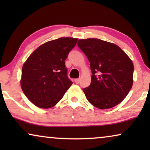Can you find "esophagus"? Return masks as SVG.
<instances>
[{
    "label": "esophagus",
    "instance_id": "esophagus-1",
    "mask_svg": "<svg viewBox=\"0 0 150 150\" xmlns=\"http://www.w3.org/2000/svg\"><path fill=\"white\" fill-rule=\"evenodd\" d=\"M75 83H76V84H79V83H80V81H81V79H75Z\"/></svg>",
    "mask_w": 150,
    "mask_h": 150
}]
</instances>
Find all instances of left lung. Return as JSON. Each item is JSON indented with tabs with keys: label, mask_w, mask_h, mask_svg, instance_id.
I'll list each match as a JSON object with an SVG mask.
<instances>
[{
	"label": "left lung",
	"mask_w": 150,
	"mask_h": 150,
	"mask_svg": "<svg viewBox=\"0 0 150 150\" xmlns=\"http://www.w3.org/2000/svg\"><path fill=\"white\" fill-rule=\"evenodd\" d=\"M77 44L92 71L91 85L83 89L87 100L100 109L117 106L132 87V60L116 44L99 39L79 40Z\"/></svg>",
	"instance_id": "left-lung-1"
}]
</instances>
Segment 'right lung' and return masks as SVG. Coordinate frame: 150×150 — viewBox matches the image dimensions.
Returning a JSON list of instances; mask_svg holds the SVG:
<instances>
[{"label":"right lung","mask_w":150,"mask_h":150,"mask_svg":"<svg viewBox=\"0 0 150 150\" xmlns=\"http://www.w3.org/2000/svg\"><path fill=\"white\" fill-rule=\"evenodd\" d=\"M77 41L72 38L49 41L39 46L24 62L20 85L34 105L52 107L72 85L67 76L65 61Z\"/></svg>","instance_id":"add662e5"}]
</instances>
